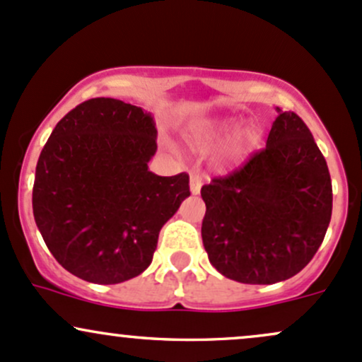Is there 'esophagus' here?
Returning a JSON list of instances; mask_svg holds the SVG:
<instances>
[{
	"label": "esophagus",
	"instance_id": "esophagus-1",
	"mask_svg": "<svg viewBox=\"0 0 362 362\" xmlns=\"http://www.w3.org/2000/svg\"><path fill=\"white\" fill-rule=\"evenodd\" d=\"M202 189V177L198 176V174H192L189 176V192L193 193V195H198Z\"/></svg>",
	"mask_w": 362,
	"mask_h": 362
}]
</instances>
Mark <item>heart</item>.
<instances>
[{
    "label": "heart",
    "mask_w": 362,
    "mask_h": 362,
    "mask_svg": "<svg viewBox=\"0 0 362 362\" xmlns=\"http://www.w3.org/2000/svg\"><path fill=\"white\" fill-rule=\"evenodd\" d=\"M240 126H242V119L229 117V115L202 119L189 129L188 141L197 151H209L235 136L231 145L233 155H242L259 141V133L252 126L243 127L238 132Z\"/></svg>",
    "instance_id": "obj_1"
}]
</instances>
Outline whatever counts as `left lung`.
Returning a JSON list of instances; mask_svg holds the SVG:
<instances>
[{
  "instance_id": "1",
  "label": "left lung",
  "mask_w": 362,
  "mask_h": 362,
  "mask_svg": "<svg viewBox=\"0 0 362 362\" xmlns=\"http://www.w3.org/2000/svg\"><path fill=\"white\" fill-rule=\"evenodd\" d=\"M266 148L202 188V240L221 274L273 285L310 262L332 219V180L309 127L279 108Z\"/></svg>"
}]
</instances>
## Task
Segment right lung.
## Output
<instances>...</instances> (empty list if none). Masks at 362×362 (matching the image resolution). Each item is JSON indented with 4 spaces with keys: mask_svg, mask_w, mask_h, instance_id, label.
Wrapping results in <instances>:
<instances>
[{
    "mask_svg": "<svg viewBox=\"0 0 362 362\" xmlns=\"http://www.w3.org/2000/svg\"><path fill=\"white\" fill-rule=\"evenodd\" d=\"M153 115L115 98L69 112L36 165L33 212L46 247L84 281L115 285L151 264L158 233L189 197V177L157 176Z\"/></svg>",
    "mask_w": 362,
    "mask_h": 362,
    "instance_id": "right-lung-1",
    "label": "right lung"
}]
</instances>
